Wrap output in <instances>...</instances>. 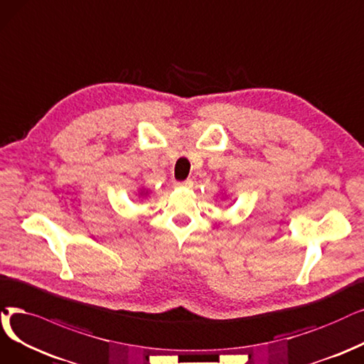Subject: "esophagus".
<instances>
[{
  "mask_svg": "<svg viewBox=\"0 0 364 364\" xmlns=\"http://www.w3.org/2000/svg\"><path fill=\"white\" fill-rule=\"evenodd\" d=\"M193 182L191 181H183V182H174V186L181 188V186H191Z\"/></svg>",
  "mask_w": 364,
  "mask_h": 364,
  "instance_id": "obj_1",
  "label": "esophagus"
}]
</instances>
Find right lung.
I'll use <instances>...</instances> for the list:
<instances>
[{
    "label": "right lung",
    "instance_id": "right-lung-1",
    "mask_svg": "<svg viewBox=\"0 0 364 364\" xmlns=\"http://www.w3.org/2000/svg\"><path fill=\"white\" fill-rule=\"evenodd\" d=\"M148 190H146V188H141V190L139 191V197H146L148 196Z\"/></svg>",
    "mask_w": 364,
    "mask_h": 364
}]
</instances>
